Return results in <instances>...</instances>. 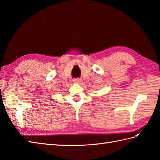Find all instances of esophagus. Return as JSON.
<instances>
[{"label":"esophagus","mask_w":160,"mask_h":160,"mask_svg":"<svg viewBox=\"0 0 160 160\" xmlns=\"http://www.w3.org/2000/svg\"><path fill=\"white\" fill-rule=\"evenodd\" d=\"M73 82L76 83H80L81 82V79L80 78H75L73 79Z\"/></svg>","instance_id":"obj_1"}]
</instances>
